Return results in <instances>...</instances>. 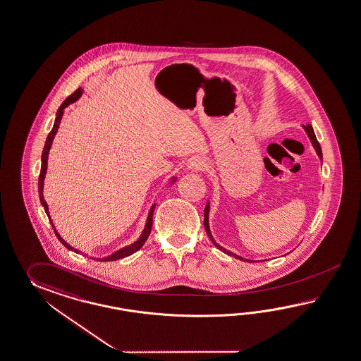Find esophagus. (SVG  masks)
Wrapping results in <instances>:
<instances>
[{
    "instance_id": "1",
    "label": "esophagus",
    "mask_w": 361,
    "mask_h": 361,
    "mask_svg": "<svg viewBox=\"0 0 361 361\" xmlns=\"http://www.w3.org/2000/svg\"><path fill=\"white\" fill-rule=\"evenodd\" d=\"M207 167V160L201 155H193L188 160V168L193 172H200Z\"/></svg>"
}]
</instances>
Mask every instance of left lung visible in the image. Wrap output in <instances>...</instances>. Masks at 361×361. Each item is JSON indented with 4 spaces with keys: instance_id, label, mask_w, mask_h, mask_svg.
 Listing matches in <instances>:
<instances>
[{
    "instance_id": "obj_1",
    "label": "left lung",
    "mask_w": 361,
    "mask_h": 361,
    "mask_svg": "<svg viewBox=\"0 0 361 361\" xmlns=\"http://www.w3.org/2000/svg\"><path fill=\"white\" fill-rule=\"evenodd\" d=\"M302 128H304V130L307 132L308 134L309 140L312 142V145H313V147L316 149L317 155L319 157V159H322V149H321V146H319V143L317 141L316 134H314V130H313V128H312V125H302ZM209 212H210V203L207 202L206 204V207H204V220H203V224H204V229H206V233H207V236L210 238V240L212 241V244L216 246L218 249H220L221 252H224L226 255H232V257H235V258H238V259H241V261H247V262H253V261H250V259H245V258H243V257H240V255H235V253H232V252H229L227 249H224L223 246H220L214 238H212V231H210V226H209Z\"/></svg>"
}]
</instances>
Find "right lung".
Listing matches in <instances>:
<instances>
[{"mask_svg": "<svg viewBox=\"0 0 361 361\" xmlns=\"http://www.w3.org/2000/svg\"><path fill=\"white\" fill-rule=\"evenodd\" d=\"M82 92H83V90H82V88L75 90V91L71 94V97H68L65 100H63V103H62L60 108H59V111H57V114H56V120H54V123H53L52 130L49 132L48 137H47V141H45L44 149H43V154H42V169H40V175H39V197H40V202L43 204L45 212H47V215H48V218H49V221H51V224H52L53 231H54V233H56L57 238L60 240V243H62V245L65 246V247H68L69 250L75 252V253H80V252H78L77 249H74L73 246L69 245V244H68V243H66V241H65V240L59 235V232L56 231L54 226H53L52 220H51V216H49V212H48V204L45 202L44 195H43V188H44L45 173H47L48 154H49V149H51V146H52L53 138H54L56 133L59 130L60 123H61L63 109H65L66 106H69V104H71V103L77 102V100L80 99V95H82ZM175 181H176V177H173V178H172V183H175ZM155 206H157V203H154V204L151 206V209H149L147 221H146V226H145V229H143V232H142V235L140 236V238H138L135 243L130 244V245L125 246V247L120 249V250H116L115 253L108 255L106 258H102L100 261H103V262H106V261H117V259H121L123 257H128V255L135 253L137 250H140L142 246H143V244L146 243V240L149 238V232H151V228H152V214H154V209H155Z\"/></svg>", "mask_w": 361, "mask_h": 361, "instance_id": "right-lung-1", "label": "right lung"}]
</instances>
